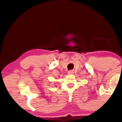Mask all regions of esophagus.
I'll return each instance as SVG.
<instances>
[{
    "label": "esophagus",
    "mask_w": 122,
    "mask_h": 122,
    "mask_svg": "<svg viewBox=\"0 0 122 122\" xmlns=\"http://www.w3.org/2000/svg\"><path fill=\"white\" fill-rule=\"evenodd\" d=\"M74 73V71H68V74H73Z\"/></svg>",
    "instance_id": "esophagus-1"
}]
</instances>
